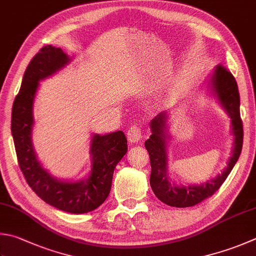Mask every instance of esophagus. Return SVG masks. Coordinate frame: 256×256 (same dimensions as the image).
Segmentation results:
<instances>
[{
  "label": "esophagus",
  "mask_w": 256,
  "mask_h": 256,
  "mask_svg": "<svg viewBox=\"0 0 256 256\" xmlns=\"http://www.w3.org/2000/svg\"><path fill=\"white\" fill-rule=\"evenodd\" d=\"M127 137L130 142H138L142 139V129L138 126H132L128 129Z\"/></svg>",
  "instance_id": "1"
}]
</instances>
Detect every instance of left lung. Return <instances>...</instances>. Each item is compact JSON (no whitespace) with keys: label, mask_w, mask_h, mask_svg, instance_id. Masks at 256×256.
<instances>
[{"label":"left lung","mask_w":256,"mask_h":256,"mask_svg":"<svg viewBox=\"0 0 256 256\" xmlns=\"http://www.w3.org/2000/svg\"><path fill=\"white\" fill-rule=\"evenodd\" d=\"M206 89L216 99L222 109L230 118V132L233 134L232 156L228 166L218 176L202 184L177 185L168 174V146L172 140L168 126L170 110L158 114L150 122L152 134L144 142L152 165L150 186L159 200L172 207H190L200 203L218 190L232 172L243 146V124L240 116V94L238 84L230 72L222 66H215L207 80Z\"/></svg>","instance_id":"8db88e82"}]
</instances>
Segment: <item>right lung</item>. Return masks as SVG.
I'll use <instances>...</instances> for the list:
<instances>
[{
	"label": "right lung",
	"mask_w": 256,
	"mask_h": 256,
	"mask_svg": "<svg viewBox=\"0 0 256 256\" xmlns=\"http://www.w3.org/2000/svg\"><path fill=\"white\" fill-rule=\"evenodd\" d=\"M70 62L69 56L61 48L51 44L36 53L24 72L20 92L14 100L11 132L18 166L33 192L58 210L84 214L98 208L108 197L114 170L126 155L128 147L122 130L106 134H92L89 149L90 172L79 180H60L42 166L32 142L36 96L40 81L54 76Z\"/></svg>",
	"instance_id": "1"
}]
</instances>
